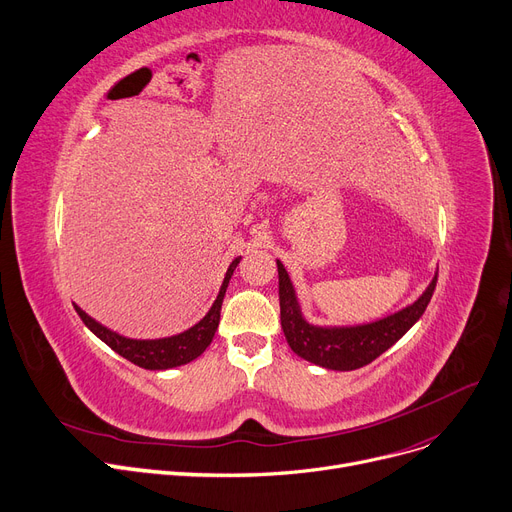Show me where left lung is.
<instances>
[{
    "mask_svg": "<svg viewBox=\"0 0 512 512\" xmlns=\"http://www.w3.org/2000/svg\"><path fill=\"white\" fill-rule=\"evenodd\" d=\"M278 276L280 319L288 346L300 358L329 370H356L387 352L424 315L438 280L436 274L426 292L414 304L381 321L356 327H317L304 321L288 271L280 261Z\"/></svg>",
    "mask_w": 512,
    "mask_h": 512,
    "instance_id": "obj_1",
    "label": "left lung"
}]
</instances>
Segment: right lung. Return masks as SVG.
Returning a JSON list of instances; mask_svg holds the SVG:
<instances>
[{
    "mask_svg": "<svg viewBox=\"0 0 512 512\" xmlns=\"http://www.w3.org/2000/svg\"><path fill=\"white\" fill-rule=\"evenodd\" d=\"M238 261L241 257H236L228 271H226V278L222 282L220 294L216 298V302L212 304L210 313L203 317L197 325H193L191 329L173 335V337H164V339H129L123 337L107 327H102L100 323H96L92 317H88L80 306L74 304L76 313L80 315V319L84 321V325L96 335L100 337L102 342H105L109 348H113L119 356L127 358L129 362L138 364L142 368L148 370H166V368H175L181 364H187L191 360H195L197 356H201L206 352V348L212 344L214 333L218 329L220 323V309H222V300L228 288V282L232 278V271L236 269Z\"/></svg>",
    "mask_w": 512,
    "mask_h": 512,
    "instance_id": "right-lung-1",
    "label": "right lung"
}]
</instances>
